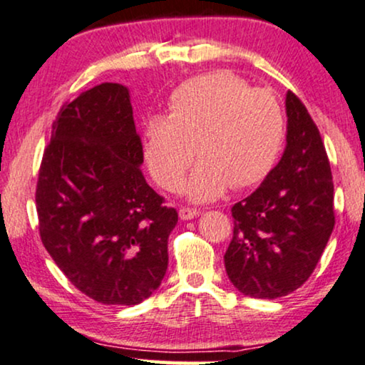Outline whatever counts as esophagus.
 <instances>
[{"instance_id":"esophagus-1","label":"esophagus","mask_w":365,"mask_h":365,"mask_svg":"<svg viewBox=\"0 0 365 365\" xmlns=\"http://www.w3.org/2000/svg\"><path fill=\"white\" fill-rule=\"evenodd\" d=\"M200 213H201L200 210L190 208V206H182V208L179 210V217H181V220H191V218L197 217Z\"/></svg>"}]
</instances>
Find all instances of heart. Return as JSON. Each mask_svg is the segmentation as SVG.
I'll list each match as a JSON object with an SVG mask.
<instances>
[{
    "mask_svg": "<svg viewBox=\"0 0 365 365\" xmlns=\"http://www.w3.org/2000/svg\"><path fill=\"white\" fill-rule=\"evenodd\" d=\"M286 115L269 89H254L228 71L184 81L169 98V118L147 125L145 160L152 178L175 190L192 157L186 191L192 200L245 190L267 178L284 147Z\"/></svg>",
    "mask_w": 365,
    "mask_h": 365,
    "instance_id": "heart-1",
    "label": "heart"
}]
</instances>
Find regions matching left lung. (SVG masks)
<instances>
[{"mask_svg": "<svg viewBox=\"0 0 365 365\" xmlns=\"http://www.w3.org/2000/svg\"><path fill=\"white\" fill-rule=\"evenodd\" d=\"M286 111L284 155L257 190L232 206L225 269L250 298L276 299L303 286L335 227L334 181L320 130L292 91Z\"/></svg>", "mask_w": 365, "mask_h": 365, "instance_id": "left-lung-1", "label": "left lung"}]
</instances>
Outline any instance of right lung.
Segmentation results:
<instances>
[{
	"instance_id": "add662e5",
	"label": "right lung",
	"mask_w": 365,
	"mask_h": 365,
	"mask_svg": "<svg viewBox=\"0 0 365 365\" xmlns=\"http://www.w3.org/2000/svg\"><path fill=\"white\" fill-rule=\"evenodd\" d=\"M142 162L127 88L103 83L62 105L38 169V232L58 269L98 303H142L168 271L178 211L145 182Z\"/></svg>"
}]
</instances>
